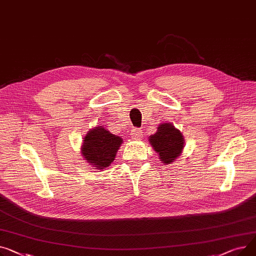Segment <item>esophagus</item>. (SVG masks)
<instances>
[{
    "label": "esophagus",
    "mask_w": 256,
    "mask_h": 256,
    "mask_svg": "<svg viewBox=\"0 0 256 256\" xmlns=\"http://www.w3.org/2000/svg\"><path fill=\"white\" fill-rule=\"evenodd\" d=\"M131 138L134 140H140L142 138V130L140 128H132Z\"/></svg>",
    "instance_id": "34e87169"
}]
</instances>
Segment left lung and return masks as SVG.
<instances>
[{
  "mask_svg": "<svg viewBox=\"0 0 256 256\" xmlns=\"http://www.w3.org/2000/svg\"><path fill=\"white\" fill-rule=\"evenodd\" d=\"M148 142L164 164L172 163L184 148V138L181 131L170 123L160 124L157 132L150 136Z\"/></svg>",
  "mask_w": 256,
  "mask_h": 256,
  "instance_id": "left-lung-1",
  "label": "left lung"
}]
</instances>
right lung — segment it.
<instances>
[{"label":"right lung","mask_w":256,"mask_h":256,"mask_svg":"<svg viewBox=\"0 0 256 256\" xmlns=\"http://www.w3.org/2000/svg\"><path fill=\"white\" fill-rule=\"evenodd\" d=\"M123 140L102 126L90 130L84 138L82 154L84 158L98 170L110 166Z\"/></svg>","instance_id":"obj_1"}]
</instances>
